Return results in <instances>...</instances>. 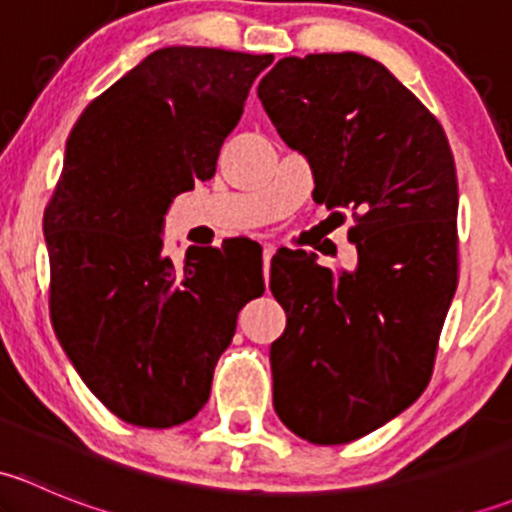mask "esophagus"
Wrapping results in <instances>:
<instances>
[{
    "mask_svg": "<svg viewBox=\"0 0 512 512\" xmlns=\"http://www.w3.org/2000/svg\"><path fill=\"white\" fill-rule=\"evenodd\" d=\"M272 255H275V250H272V247L267 245L265 250H262V275H265V280H267V277H270V260H272Z\"/></svg>",
    "mask_w": 512,
    "mask_h": 512,
    "instance_id": "obj_1",
    "label": "esophagus"
}]
</instances>
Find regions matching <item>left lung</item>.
<instances>
[{
  "instance_id": "8db88e82",
  "label": "left lung",
  "mask_w": 512,
  "mask_h": 512,
  "mask_svg": "<svg viewBox=\"0 0 512 512\" xmlns=\"http://www.w3.org/2000/svg\"><path fill=\"white\" fill-rule=\"evenodd\" d=\"M282 141L304 153L314 203L352 210V272L275 255L287 329L270 347L275 411L339 446L409 409L433 374L458 285L456 160L438 118L369 56H287L257 86ZM339 215V213H334Z\"/></svg>"
}]
</instances>
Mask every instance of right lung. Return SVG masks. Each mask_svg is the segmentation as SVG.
Wrapping results in <instances>:
<instances>
[{
  "label": "right lung",
  "mask_w": 512,
  "mask_h": 512,
  "mask_svg": "<svg viewBox=\"0 0 512 512\" xmlns=\"http://www.w3.org/2000/svg\"><path fill=\"white\" fill-rule=\"evenodd\" d=\"M272 54L165 46L96 96L66 141L44 210L49 317L94 396L121 421L170 428L205 406L262 260L230 247L163 255L173 198L210 180Z\"/></svg>",
  "instance_id": "add662e5"
}]
</instances>
